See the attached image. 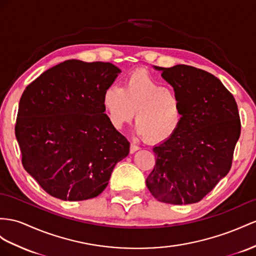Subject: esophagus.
<instances>
[{
    "label": "esophagus",
    "mask_w": 256,
    "mask_h": 256,
    "mask_svg": "<svg viewBox=\"0 0 256 256\" xmlns=\"http://www.w3.org/2000/svg\"><path fill=\"white\" fill-rule=\"evenodd\" d=\"M138 149H140V147L137 146V145H135L134 142L130 144V154H134V152H137V150H138Z\"/></svg>",
    "instance_id": "obj_1"
}]
</instances>
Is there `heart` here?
<instances>
[{"mask_svg":"<svg viewBox=\"0 0 256 256\" xmlns=\"http://www.w3.org/2000/svg\"><path fill=\"white\" fill-rule=\"evenodd\" d=\"M108 120L116 128L134 119L137 135L156 144L168 140L182 120V100L145 71L126 76L123 86L111 85L102 95Z\"/></svg>","mask_w":256,"mask_h":256,"instance_id":"1","label":"heart"}]
</instances>
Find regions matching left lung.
Returning <instances> with one entry per match:
<instances>
[{
  "label": "left lung",
  "instance_id": "1",
  "mask_svg": "<svg viewBox=\"0 0 256 256\" xmlns=\"http://www.w3.org/2000/svg\"><path fill=\"white\" fill-rule=\"evenodd\" d=\"M182 100V120L168 140L154 147L156 166L146 180L156 200L199 202L228 174L241 123L232 94L218 78L187 64L154 67Z\"/></svg>",
  "mask_w": 256,
  "mask_h": 256
}]
</instances>
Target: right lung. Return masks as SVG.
<instances>
[{
  "label": "right lung",
  "instance_id": "add662e5",
  "mask_svg": "<svg viewBox=\"0 0 256 256\" xmlns=\"http://www.w3.org/2000/svg\"><path fill=\"white\" fill-rule=\"evenodd\" d=\"M121 70L70 60L46 70L22 95L15 126L22 166L48 194L95 198L130 142L111 126L102 95Z\"/></svg>",
  "mask_w": 256,
  "mask_h": 256
}]
</instances>
